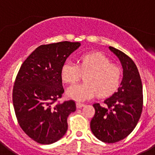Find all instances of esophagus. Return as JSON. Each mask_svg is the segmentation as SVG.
Here are the masks:
<instances>
[{"mask_svg":"<svg viewBox=\"0 0 155 155\" xmlns=\"http://www.w3.org/2000/svg\"><path fill=\"white\" fill-rule=\"evenodd\" d=\"M76 106H77V108H78V109H81V108H82L83 106H84V104L80 103V102H77Z\"/></svg>","mask_w":155,"mask_h":155,"instance_id":"34e87169","label":"esophagus"}]
</instances>
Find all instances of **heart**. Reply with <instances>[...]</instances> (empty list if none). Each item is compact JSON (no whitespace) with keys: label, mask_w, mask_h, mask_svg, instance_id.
<instances>
[{"label":"heart","mask_w":155,"mask_h":155,"mask_svg":"<svg viewBox=\"0 0 155 155\" xmlns=\"http://www.w3.org/2000/svg\"><path fill=\"white\" fill-rule=\"evenodd\" d=\"M81 72L86 74L84 81L67 89L68 98L77 102H84L97 94L100 97H109L120 87L122 73L120 68L111 64L109 59L99 52L84 53L78 59V65L67 61L61 68L63 81L73 84L78 80Z\"/></svg>","instance_id":"1"}]
</instances>
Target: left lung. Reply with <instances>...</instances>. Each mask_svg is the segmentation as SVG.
I'll return each instance as SVG.
<instances>
[{
	"instance_id": "left-lung-1",
	"label": "left lung",
	"mask_w": 155,
	"mask_h": 155,
	"mask_svg": "<svg viewBox=\"0 0 155 155\" xmlns=\"http://www.w3.org/2000/svg\"><path fill=\"white\" fill-rule=\"evenodd\" d=\"M123 68V79L116 92L104 100L105 106L93 105L95 110L91 130L99 140L116 143L127 137L136 127L143 108V87L136 64L125 53L109 46Z\"/></svg>"
}]
</instances>
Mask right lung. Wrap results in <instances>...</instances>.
Here are the masks:
<instances>
[{
	"label": "right lung",
	"mask_w": 155,
	"mask_h": 155,
	"mask_svg": "<svg viewBox=\"0 0 155 155\" xmlns=\"http://www.w3.org/2000/svg\"><path fill=\"white\" fill-rule=\"evenodd\" d=\"M80 42L41 45L21 64L13 87V105L19 125L37 143L50 144L68 130V117L76 110L72 100L54 105L64 90L61 68Z\"/></svg>",
	"instance_id": "add662e5"
}]
</instances>
